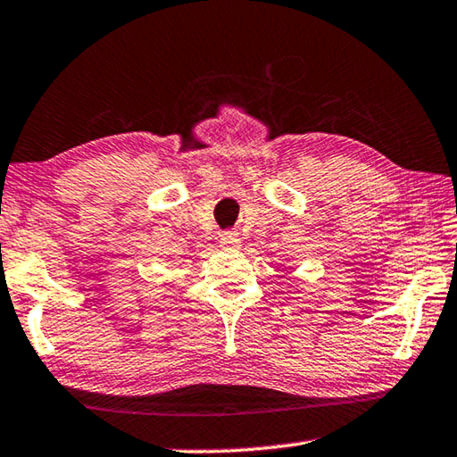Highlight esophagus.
Masks as SVG:
<instances>
[{"instance_id": "esophagus-1", "label": "esophagus", "mask_w": 457, "mask_h": 457, "mask_svg": "<svg viewBox=\"0 0 457 457\" xmlns=\"http://www.w3.org/2000/svg\"><path fill=\"white\" fill-rule=\"evenodd\" d=\"M220 245L223 252H237L242 245V237L236 234V231H223Z\"/></svg>"}]
</instances>
